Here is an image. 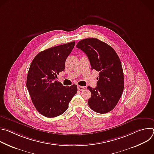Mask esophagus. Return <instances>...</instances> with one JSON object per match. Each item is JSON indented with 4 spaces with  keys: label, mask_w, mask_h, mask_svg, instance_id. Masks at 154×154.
<instances>
[{
    "label": "esophagus",
    "mask_w": 154,
    "mask_h": 154,
    "mask_svg": "<svg viewBox=\"0 0 154 154\" xmlns=\"http://www.w3.org/2000/svg\"><path fill=\"white\" fill-rule=\"evenodd\" d=\"M77 88H78V90H79V91H83V90H85V87L79 85V86H77Z\"/></svg>",
    "instance_id": "1"
}]
</instances>
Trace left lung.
Wrapping results in <instances>:
<instances>
[{
    "mask_svg": "<svg viewBox=\"0 0 154 154\" xmlns=\"http://www.w3.org/2000/svg\"><path fill=\"white\" fill-rule=\"evenodd\" d=\"M76 47L88 58L91 69L99 72L97 86H88L91 97L88 100L90 107L99 113H106L116 106L124 89V74L120 59L115 51L97 38L80 41Z\"/></svg>",
    "mask_w": 154,
    "mask_h": 154,
    "instance_id": "1",
    "label": "left lung"
}]
</instances>
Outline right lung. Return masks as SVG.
I'll use <instances>...</instances> for the list:
<instances>
[{
    "label": "right lung",
    "instance_id": "1",
    "mask_svg": "<svg viewBox=\"0 0 154 154\" xmlns=\"http://www.w3.org/2000/svg\"><path fill=\"white\" fill-rule=\"evenodd\" d=\"M74 46V41L41 51L30 64L27 88L37 111L46 117L54 118L64 113L77 93L76 85L66 87L56 81Z\"/></svg>",
    "mask_w": 154,
    "mask_h": 154
}]
</instances>
